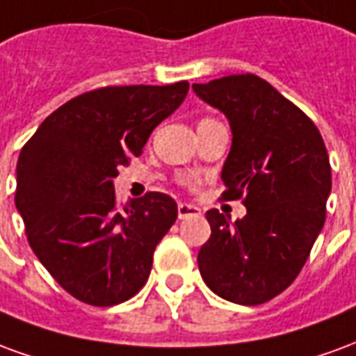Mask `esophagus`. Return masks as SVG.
<instances>
[{
	"mask_svg": "<svg viewBox=\"0 0 356 356\" xmlns=\"http://www.w3.org/2000/svg\"><path fill=\"white\" fill-rule=\"evenodd\" d=\"M177 216H179V219H186V217H198L200 216V209L196 208V206H193V204H179Z\"/></svg>",
	"mask_w": 356,
	"mask_h": 356,
	"instance_id": "esophagus-1",
	"label": "esophagus"
}]
</instances>
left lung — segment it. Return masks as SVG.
I'll use <instances>...</instances> for the list:
<instances>
[{
  "instance_id": "1",
  "label": "left lung",
  "mask_w": 356,
  "mask_h": 356,
  "mask_svg": "<svg viewBox=\"0 0 356 356\" xmlns=\"http://www.w3.org/2000/svg\"><path fill=\"white\" fill-rule=\"evenodd\" d=\"M193 89L229 120L223 196L242 198L248 209L234 223L209 209L211 236L198 268L219 298L261 305L296 280L324 227L328 152L316 125L259 76L236 74Z\"/></svg>"
}]
</instances>
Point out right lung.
<instances>
[{"label": "right lung", "mask_w": 356, "mask_h": 356, "mask_svg": "<svg viewBox=\"0 0 356 356\" xmlns=\"http://www.w3.org/2000/svg\"><path fill=\"white\" fill-rule=\"evenodd\" d=\"M188 83L124 86L83 93L43 120L17 162L15 206L30 248L70 296L95 307L145 286L177 204L148 193L116 208L114 177L181 106Z\"/></svg>", "instance_id": "1"}]
</instances>
